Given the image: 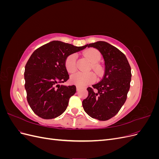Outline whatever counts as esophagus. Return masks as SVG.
<instances>
[{"instance_id":"esophagus-1","label":"esophagus","mask_w":159,"mask_h":159,"mask_svg":"<svg viewBox=\"0 0 159 159\" xmlns=\"http://www.w3.org/2000/svg\"><path fill=\"white\" fill-rule=\"evenodd\" d=\"M76 89H77V91H80V89H81V88L79 87V86H76Z\"/></svg>"}]
</instances>
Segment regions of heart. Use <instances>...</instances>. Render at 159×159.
I'll use <instances>...</instances> for the list:
<instances>
[{"label":"heart","mask_w":159,"mask_h":159,"mask_svg":"<svg viewBox=\"0 0 159 159\" xmlns=\"http://www.w3.org/2000/svg\"><path fill=\"white\" fill-rule=\"evenodd\" d=\"M84 56L88 59V60L91 62V68H92L95 72L97 74H100V68L99 67L95 64L101 59V54L100 52L96 49L90 48L88 49L84 53ZM77 56L75 54H72L66 57L65 60V67L66 70L69 73H74L77 70ZM71 82L78 86L83 87L93 82L95 80V77L92 73H76L72 75L71 77Z\"/></svg>","instance_id":"heart-1"}]
</instances>
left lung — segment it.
<instances>
[{"mask_svg": "<svg viewBox=\"0 0 159 159\" xmlns=\"http://www.w3.org/2000/svg\"><path fill=\"white\" fill-rule=\"evenodd\" d=\"M85 46L101 52L105 68L103 79L87 89L88 96L82 105L91 117L107 121L119 112L127 99L131 80V67L123 53L106 42L98 41Z\"/></svg>", "mask_w": 159, "mask_h": 159, "instance_id": "1", "label": "left lung"}]
</instances>
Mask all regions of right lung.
<instances>
[{
    "instance_id": "right-lung-1",
    "label": "right lung",
    "mask_w": 159,
    "mask_h": 159,
    "mask_svg": "<svg viewBox=\"0 0 159 159\" xmlns=\"http://www.w3.org/2000/svg\"><path fill=\"white\" fill-rule=\"evenodd\" d=\"M85 48L54 40L32 53L25 66V87L28 103L38 116L50 119L65 111L70 98L76 92L74 85L57 84L70 78L65 60L70 54Z\"/></svg>"
}]
</instances>
